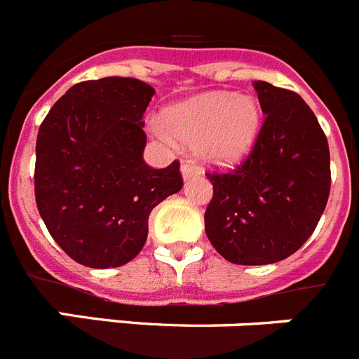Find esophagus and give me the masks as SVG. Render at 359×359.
Listing matches in <instances>:
<instances>
[{"label": "esophagus", "mask_w": 359, "mask_h": 359, "mask_svg": "<svg viewBox=\"0 0 359 359\" xmlns=\"http://www.w3.org/2000/svg\"><path fill=\"white\" fill-rule=\"evenodd\" d=\"M180 173H182L184 180H189L196 175V168L189 163H182V166H180Z\"/></svg>", "instance_id": "obj_1"}]
</instances>
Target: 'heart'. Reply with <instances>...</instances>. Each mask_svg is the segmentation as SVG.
Instances as JSON below:
<instances>
[{
    "label": "heart",
    "instance_id": "b5f03b06",
    "mask_svg": "<svg viewBox=\"0 0 359 359\" xmlns=\"http://www.w3.org/2000/svg\"><path fill=\"white\" fill-rule=\"evenodd\" d=\"M263 125V111L252 96L208 93L173 105L164 112V123L151 128L161 140L172 135L195 150L200 163L229 168L240 163L256 143Z\"/></svg>",
    "mask_w": 359,
    "mask_h": 359
}]
</instances>
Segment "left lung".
Masks as SVG:
<instances>
[{
    "instance_id": "8db88e82",
    "label": "left lung",
    "mask_w": 359,
    "mask_h": 359,
    "mask_svg": "<svg viewBox=\"0 0 359 359\" xmlns=\"http://www.w3.org/2000/svg\"><path fill=\"white\" fill-rule=\"evenodd\" d=\"M254 89L264 123L252 154L232 173H208L205 234L234 264L292 256L315 231L331 189L329 144L308 103L261 80Z\"/></svg>"
}]
</instances>
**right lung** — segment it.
<instances>
[{"label":"right lung","instance_id":"obj_1","mask_svg":"<svg viewBox=\"0 0 359 359\" xmlns=\"http://www.w3.org/2000/svg\"><path fill=\"white\" fill-rule=\"evenodd\" d=\"M154 87L107 76L73 86L55 103L35 144V202L59 247L83 266L134 259L157 203L180 191V164L143 161V114Z\"/></svg>","mask_w":359,"mask_h":359}]
</instances>
